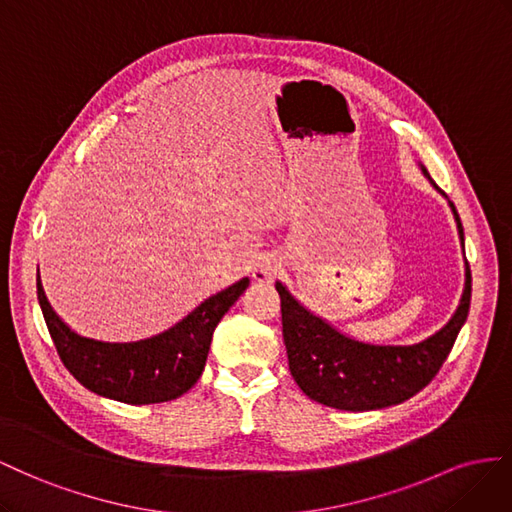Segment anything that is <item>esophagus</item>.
I'll use <instances>...</instances> for the list:
<instances>
[{"instance_id":"esophagus-1","label":"esophagus","mask_w":512,"mask_h":512,"mask_svg":"<svg viewBox=\"0 0 512 512\" xmlns=\"http://www.w3.org/2000/svg\"><path fill=\"white\" fill-rule=\"evenodd\" d=\"M279 272H281V261L274 255H264L259 257L257 264L253 266V279L259 283H272Z\"/></svg>"}]
</instances>
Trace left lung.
I'll list each match as a JSON object with an SVG mask.
<instances>
[{
  "label": "left lung",
  "instance_id": "8db88e82",
  "mask_svg": "<svg viewBox=\"0 0 512 512\" xmlns=\"http://www.w3.org/2000/svg\"><path fill=\"white\" fill-rule=\"evenodd\" d=\"M420 171L435 191L442 193L422 163ZM448 206L455 216L461 251L465 253L461 218L450 199ZM463 276V294L448 324L416 343H371L349 337L328 319L306 309L287 285L276 281L289 371L300 390L317 403L347 412L379 410L414 397L440 371L465 324L472 298V274L467 261Z\"/></svg>",
  "mask_w": 512,
  "mask_h": 512
}]
</instances>
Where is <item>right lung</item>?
Returning <instances> with one entry per match:
<instances>
[{
	"instance_id": "1",
	"label": "right lung",
	"mask_w": 512,
	"mask_h": 512,
	"mask_svg": "<svg viewBox=\"0 0 512 512\" xmlns=\"http://www.w3.org/2000/svg\"><path fill=\"white\" fill-rule=\"evenodd\" d=\"M248 276L216 291L171 328L139 341L83 337L53 311L36 279L38 302L64 367L98 397L130 405L178 399L201 377L218 321L248 287Z\"/></svg>"
}]
</instances>
